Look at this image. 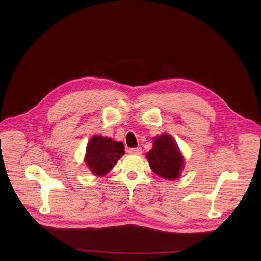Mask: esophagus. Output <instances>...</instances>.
Instances as JSON below:
<instances>
[{
	"mask_svg": "<svg viewBox=\"0 0 261 261\" xmlns=\"http://www.w3.org/2000/svg\"><path fill=\"white\" fill-rule=\"evenodd\" d=\"M128 153L131 155H140L142 153V150L141 147H132V148H129Z\"/></svg>",
	"mask_w": 261,
	"mask_h": 261,
	"instance_id": "esophagus-1",
	"label": "esophagus"
}]
</instances>
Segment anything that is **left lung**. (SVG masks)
<instances>
[{
    "label": "left lung",
    "mask_w": 261,
    "mask_h": 261,
    "mask_svg": "<svg viewBox=\"0 0 261 261\" xmlns=\"http://www.w3.org/2000/svg\"><path fill=\"white\" fill-rule=\"evenodd\" d=\"M152 170L159 176L174 180L180 176L184 158L174 139L169 134L154 138L153 148L146 155Z\"/></svg>",
    "instance_id": "8db88e82"
}]
</instances>
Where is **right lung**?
<instances>
[{
	"mask_svg": "<svg viewBox=\"0 0 261 261\" xmlns=\"http://www.w3.org/2000/svg\"><path fill=\"white\" fill-rule=\"evenodd\" d=\"M124 154L123 142L94 135L87 145L85 161L94 175L104 176Z\"/></svg>",
	"mask_w": 261,
	"mask_h": 261,
	"instance_id": "1",
	"label": "right lung"
}]
</instances>
